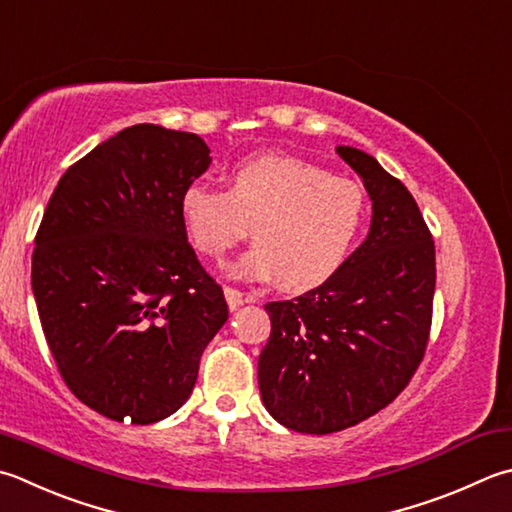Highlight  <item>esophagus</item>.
I'll use <instances>...</instances> for the list:
<instances>
[{
    "label": "esophagus",
    "instance_id": "obj_1",
    "mask_svg": "<svg viewBox=\"0 0 512 512\" xmlns=\"http://www.w3.org/2000/svg\"><path fill=\"white\" fill-rule=\"evenodd\" d=\"M225 298H227V305L231 312L238 310V307L243 305V292H238V289H234V287H225Z\"/></svg>",
    "mask_w": 512,
    "mask_h": 512
}]
</instances>
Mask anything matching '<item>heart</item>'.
Listing matches in <instances>:
<instances>
[{"instance_id":"b5f03b06","label":"heart","mask_w":512,"mask_h":512,"mask_svg":"<svg viewBox=\"0 0 512 512\" xmlns=\"http://www.w3.org/2000/svg\"><path fill=\"white\" fill-rule=\"evenodd\" d=\"M180 216L194 247L214 260H225L252 225L256 245L231 265V276L303 292L330 281L350 256L365 194L356 180L314 162L263 153L234 167L229 189L189 185Z\"/></svg>"}]
</instances>
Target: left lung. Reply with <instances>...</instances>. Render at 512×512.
<instances>
[{"mask_svg":"<svg viewBox=\"0 0 512 512\" xmlns=\"http://www.w3.org/2000/svg\"><path fill=\"white\" fill-rule=\"evenodd\" d=\"M372 200L370 234L330 281L267 303L272 334L258 388L281 426L330 435L383 410L417 372L435 296V243L403 182L376 158L336 147Z\"/></svg>","mask_w":512,"mask_h":512,"instance_id":"8db88e82","label":"left lung"}]
</instances>
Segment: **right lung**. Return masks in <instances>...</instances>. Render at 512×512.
<instances>
[{
    "mask_svg": "<svg viewBox=\"0 0 512 512\" xmlns=\"http://www.w3.org/2000/svg\"><path fill=\"white\" fill-rule=\"evenodd\" d=\"M209 165L196 133L136 124L66 169L37 229L31 283L46 343L75 397L113 421L176 412L229 316L180 216Z\"/></svg>",
    "mask_w": 512,
    "mask_h": 512,
    "instance_id": "obj_1",
    "label": "right lung"
}]
</instances>
